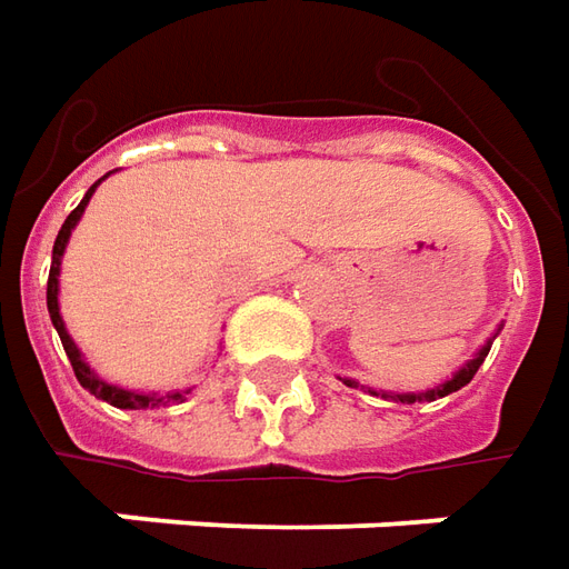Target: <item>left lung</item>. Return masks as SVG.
<instances>
[{
    "label": "left lung",
    "mask_w": 569,
    "mask_h": 569,
    "mask_svg": "<svg viewBox=\"0 0 569 569\" xmlns=\"http://www.w3.org/2000/svg\"><path fill=\"white\" fill-rule=\"evenodd\" d=\"M497 333H493V337H497ZM490 346H493V340H487L485 346H481V349H478V352H475V356H471L469 361H466V365H462V368L453 373V377H450V380H445L441 386H435V389H426V392H398V395L386 392L382 398H389V401H395V405H417V401H435V398H445V395H450V392H459L466 382H471V377L478 373V368L485 365ZM342 382H346V386H352V389H358L356 380H342ZM370 395H377V392L370 389Z\"/></svg>",
    "instance_id": "1"
}]
</instances>
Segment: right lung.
Wrapping results in <instances>:
<instances>
[{"label": "right lung", "mask_w": 569, "mask_h": 569, "mask_svg": "<svg viewBox=\"0 0 569 569\" xmlns=\"http://www.w3.org/2000/svg\"><path fill=\"white\" fill-rule=\"evenodd\" d=\"M103 180V177H100ZM100 180L94 187L84 192V199L76 204V211L63 220V227H60L58 239H54V251H51V272H48V316H51V325L58 330L60 342H63V352L70 358L72 370H76V380L82 382V389L100 398V401H107L112 407H122V410H149V407H162V405H177V401H187V395L192 389H183V392H168V395H143V392H131V389H119V386H112V382L100 380L98 373L91 370V365L84 361V356L79 352V346L72 342V337L67 333V325H63V318H60V303H58V291H60V260H63V251H67V241H70V232L76 229V223L82 220L84 208H88V201L94 196V189L100 187Z\"/></svg>", "instance_id": "right-lung-1"}]
</instances>
